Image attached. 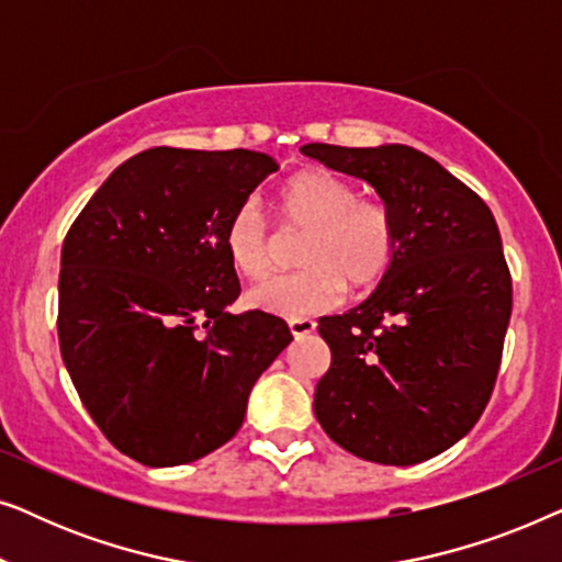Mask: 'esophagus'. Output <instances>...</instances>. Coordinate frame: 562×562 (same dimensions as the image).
<instances>
[{
  "label": "esophagus",
  "mask_w": 562,
  "mask_h": 562,
  "mask_svg": "<svg viewBox=\"0 0 562 562\" xmlns=\"http://www.w3.org/2000/svg\"><path fill=\"white\" fill-rule=\"evenodd\" d=\"M289 329H291V335L296 337V340H302V337H310L314 329H317V322L314 319H306V317H302V319H289Z\"/></svg>",
  "instance_id": "34e87169"
}]
</instances>
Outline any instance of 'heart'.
<instances>
[{
  "label": "heart",
  "mask_w": 562,
  "mask_h": 562,
  "mask_svg": "<svg viewBox=\"0 0 562 562\" xmlns=\"http://www.w3.org/2000/svg\"><path fill=\"white\" fill-rule=\"evenodd\" d=\"M279 206L289 225L310 227L304 271L279 276L250 289L252 310L302 319L335 310L352 289H371L389 273L396 256V225L389 206L358 199L350 181L327 171H302L283 183ZM225 252L245 279L258 281L273 263V240L263 212L245 202L225 225Z\"/></svg>",
  "instance_id": "obj_1"
}]
</instances>
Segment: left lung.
<instances>
[{"instance_id": "1", "label": "left lung", "mask_w": 562, "mask_h": 562, "mask_svg": "<svg viewBox=\"0 0 562 562\" xmlns=\"http://www.w3.org/2000/svg\"><path fill=\"white\" fill-rule=\"evenodd\" d=\"M371 183L396 225L379 289L319 319L333 363L314 414L342 450L414 465L456 445L486 409L512 317V276L486 202L409 145L302 148Z\"/></svg>"}]
</instances>
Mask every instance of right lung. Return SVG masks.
Returning a JSON list of instances; mask_svg holds the SVG:
<instances>
[{
  "label": "right lung",
  "mask_w": 562,
  "mask_h": 562,
  "mask_svg": "<svg viewBox=\"0 0 562 562\" xmlns=\"http://www.w3.org/2000/svg\"><path fill=\"white\" fill-rule=\"evenodd\" d=\"M279 164L256 150L150 148L114 168L60 250L58 342L83 406L150 468L235 437L252 383L294 340L266 312L233 314L225 225Z\"/></svg>",
  "instance_id": "right-lung-1"
}]
</instances>
